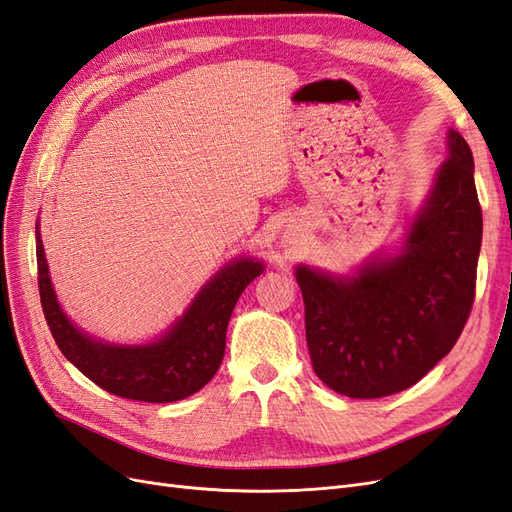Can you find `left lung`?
Returning <instances> with one entry per match:
<instances>
[{
    "instance_id": "left-lung-1",
    "label": "left lung",
    "mask_w": 512,
    "mask_h": 512,
    "mask_svg": "<svg viewBox=\"0 0 512 512\" xmlns=\"http://www.w3.org/2000/svg\"><path fill=\"white\" fill-rule=\"evenodd\" d=\"M404 250L339 277L305 265L297 282L316 376L354 399L410 389L451 352L476 290L483 211L474 158L455 130Z\"/></svg>"
}]
</instances>
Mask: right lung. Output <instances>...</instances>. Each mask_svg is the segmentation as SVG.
Here are the masks:
<instances>
[{"label": "right lung", "instance_id": "right-lung-1", "mask_svg": "<svg viewBox=\"0 0 512 512\" xmlns=\"http://www.w3.org/2000/svg\"><path fill=\"white\" fill-rule=\"evenodd\" d=\"M38 288L46 324L61 354L100 389L147 404H168L194 395L215 376L226 350V327L241 292L265 265L232 260L196 294L185 314L160 339L145 346L96 342L61 312L36 230Z\"/></svg>", "mask_w": 512, "mask_h": 512}]
</instances>
